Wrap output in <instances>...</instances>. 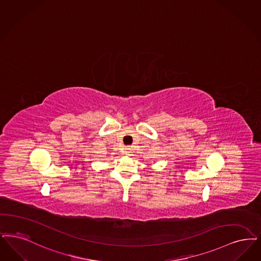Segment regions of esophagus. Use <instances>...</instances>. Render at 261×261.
I'll return each mask as SVG.
<instances>
[{"instance_id": "obj_1", "label": "esophagus", "mask_w": 261, "mask_h": 261, "mask_svg": "<svg viewBox=\"0 0 261 261\" xmlns=\"http://www.w3.org/2000/svg\"><path fill=\"white\" fill-rule=\"evenodd\" d=\"M124 152H125L126 154H129L131 152V148L130 147H126L125 149H124Z\"/></svg>"}]
</instances>
